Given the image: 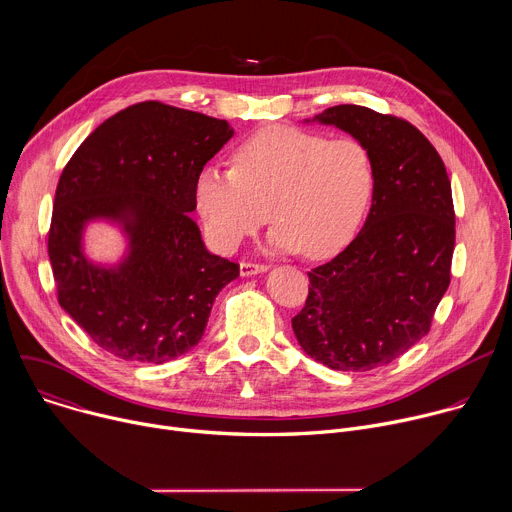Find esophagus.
<instances>
[{"instance_id":"34e87169","label":"esophagus","mask_w":512,"mask_h":512,"mask_svg":"<svg viewBox=\"0 0 512 512\" xmlns=\"http://www.w3.org/2000/svg\"><path fill=\"white\" fill-rule=\"evenodd\" d=\"M269 267L263 265V263H247L243 261L241 263V275L243 277H251V275H257V273H265Z\"/></svg>"}]
</instances>
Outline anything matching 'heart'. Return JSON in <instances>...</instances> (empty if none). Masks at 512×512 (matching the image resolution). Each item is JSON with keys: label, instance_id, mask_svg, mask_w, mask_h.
I'll return each mask as SVG.
<instances>
[{"label": "heart", "instance_id": "1", "mask_svg": "<svg viewBox=\"0 0 512 512\" xmlns=\"http://www.w3.org/2000/svg\"><path fill=\"white\" fill-rule=\"evenodd\" d=\"M373 192L375 164L362 141L273 125L237 145L233 168L204 166L194 202L218 251H235L269 208L271 249L328 259L354 237Z\"/></svg>", "mask_w": 512, "mask_h": 512}]
</instances>
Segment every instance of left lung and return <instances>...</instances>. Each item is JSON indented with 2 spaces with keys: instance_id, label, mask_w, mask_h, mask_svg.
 Returning <instances> with one entry per match:
<instances>
[{
  "instance_id": "1",
  "label": "left lung",
  "mask_w": 512,
  "mask_h": 512,
  "mask_svg": "<svg viewBox=\"0 0 512 512\" xmlns=\"http://www.w3.org/2000/svg\"><path fill=\"white\" fill-rule=\"evenodd\" d=\"M314 121L367 145L375 192L354 241L308 273V300L291 328L304 352L328 369L371 371L429 332L450 285L452 184L440 154L405 119L336 105L306 119Z\"/></svg>"
}]
</instances>
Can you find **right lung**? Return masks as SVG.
<instances>
[{"label": "right lung", "mask_w": 512, "mask_h": 512, "mask_svg": "<svg viewBox=\"0 0 512 512\" xmlns=\"http://www.w3.org/2000/svg\"><path fill=\"white\" fill-rule=\"evenodd\" d=\"M225 119L158 101L103 121L56 186L48 257L58 304L107 352L162 364L194 348L239 265L212 255L190 212L200 170L233 137ZM117 224L128 249L115 266L89 260L87 224Z\"/></svg>", "instance_id": "1"}]
</instances>
